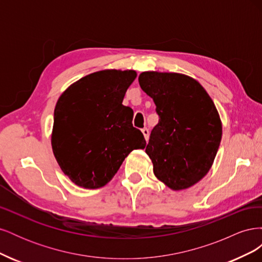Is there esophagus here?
<instances>
[{
	"mask_svg": "<svg viewBox=\"0 0 262 262\" xmlns=\"http://www.w3.org/2000/svg\"><path fill=\"white\" fill-rule=\"evenodd\" d=\"M142 133L144 134V138H145V140L147 141V140H148V137H149V130H148L147 128H143V129H142Z\"/></svg>",
	"mask_w": 262,
	"mask_h": 262,
	"instance_id": "34e87169",
	"label": "esophagus"
}]
</instances>
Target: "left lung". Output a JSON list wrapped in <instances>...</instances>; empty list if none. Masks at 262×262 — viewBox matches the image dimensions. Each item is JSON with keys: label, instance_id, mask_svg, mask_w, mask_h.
<instances>
[{"label": "left lung", "instance_id": "obj_1", "mask_svg": "<svg viewBox=\"0 0 262 262\" xmlns=\"http://www.w3.org/2000/svg\"><path fill=\"white\" fill-rule=\"evenodd\" d=\"M139 83L160 117L145 152L155 176L172 190L200 181L214 162L222 139V122L209 94L184 74L143 72Z\"/></svg>", "mask_w": 262, "mask_h": 262}]
</instances>
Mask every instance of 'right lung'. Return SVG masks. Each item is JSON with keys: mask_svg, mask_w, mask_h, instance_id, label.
I'll list each match as a JSON object with an SVG mask.
<instances>
[{"mask_svg": "<svg viewBox=\"0 0 262 262\" xmlns=\"http://www.w3.org/2000/svg\"><path fill=\"white\" fill-rule=\"evenodd\" d=\"M136 71L105 70L71 85L54 108L51 144L62 171L86 189L104 187L145 139L122 105Z\"/></svg>", "mask_w": 262, "mask_h": 262, "instance_id": "obj_1", "label": "right lung"}]
</instances>
